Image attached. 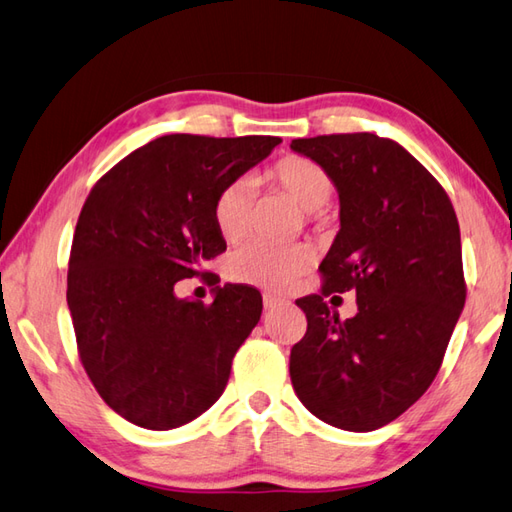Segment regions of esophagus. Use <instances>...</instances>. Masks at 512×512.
<instances>
[{"mask_svg":"<svg viewBox=\"0 0 512 512\" xmlns=\"http://www.w3.org/2000/svg\"><path fill=\"white\" fill-rule=\"evenodd\" d=\"M277 306H284V299L282 297H275V295H264V308L266 310H273Z\"/></svg>","mask_w":512,"mask_h":512,"instance_id":"34e87169","label":"esophagus"}]
</instances>
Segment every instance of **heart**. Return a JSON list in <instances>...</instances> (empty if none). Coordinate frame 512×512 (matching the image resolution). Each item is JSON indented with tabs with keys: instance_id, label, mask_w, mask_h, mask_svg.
Instances as JSON below:
<instances>
[{
	"instance_id": "1",
	"label": "heart",
	"mask_w": 512,
	"mask_h": 512,
	"mask_svg": "<svg viewBox=\"0 0 512 512\" xmlns=\"http://www.w3.org/2000/svg\"><path fill=\"white\" fill-rule=\"evenodd\" d=\"M262 179L302 206L308 217H319L322 206L333 195V179L322 166L310 162L306 157H282L266 170ZM253 202V184L248 179H235L217 193L213 204V222L217 233L228 244L242 242L250 233ZM313 262L315 253L306 244L270 246L257 242L239 248L230 257L228 273L235 282L279 290L293 284L297 277H302Z\"/></svg>"
}]
</instances>
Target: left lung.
Instances as JSON below:
<instances>
[{"label":"left lung","mask_w":512,"mask_h":512,"mask_svg":"<svg viewBox=\"0 0 512 512\" xmlns=\"http://www.w3.org/2000/svg\"><path fill=\"white\" fill-rule=\"evenodd\" d=\"M339 195V233L319 270L322 295L297 299L306 335L290 350V382L322 422L368 433L433 384L466 302L462 239L437 179L393 139L373 133L293 139ZM355 289L342 323L323 297Z\"/></svg>","instance_id":"1"}]
</instances>
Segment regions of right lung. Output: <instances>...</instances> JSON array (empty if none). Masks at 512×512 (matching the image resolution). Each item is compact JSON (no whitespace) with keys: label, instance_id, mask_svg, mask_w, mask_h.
Masks as SVG:
<instances>
[{"label":"right lung","instance_id":"1","mask_svg":"<svg viewBox=\"0 0 512 512\" xmlns=\"http://www.w3.org/2000/svg\"><path fill=\"white\" fill-rule=\"evenodd\" d=\"M279 142L164 135L90 190L70 248L66 299L90 382L130 424L184 426L222 397L237 348L262 317V295L226 284L204 306L179 299L175 284L226 250L213 222L215 197Z\"/></svg>","mask_w":512,"mask_h":512}]
</instances>
